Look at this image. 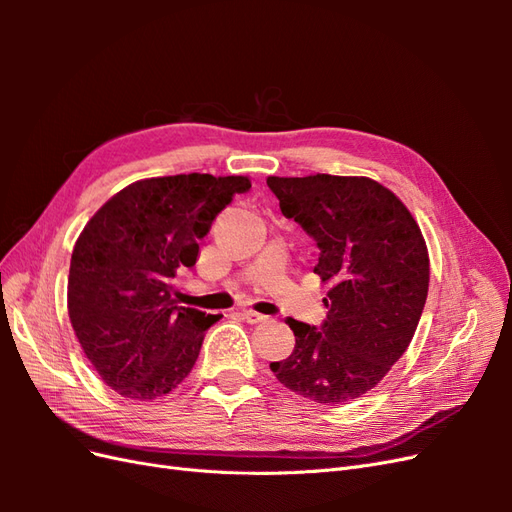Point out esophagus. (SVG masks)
Returning <instances> with one entry per match:
<instances>
[{"instance_id": "obj_1", "label": "esophagus", "mask_w": 512, "mask_h": 512, "mask_svg": "<svg viewBox=\"0 0 512 512\" xmlns=\"http://www.w3.org/2000/svg\"><path fill=\"white\" fill-rule=\"evenodd\" d=\"M241 316H243L247 322H250V324H258V322H267V320H269V316L258 314V312H254V309H243Z\"/></svg>"}]
</instances>
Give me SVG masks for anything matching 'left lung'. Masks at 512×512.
<instances>
[{
	"label": "left lung",
	"instance_id": "1",
	"mask_svg": "<svg viewBox=\"0 0 512 512\" xmlns=\"http://www.w3.org/2000/svg\"><path fill=\"white\" fill-rule=\"evenodd\" d=\"M288 220L318 245L329 282L320 327L288 318L294 350L271 371L286 389L344 404L365 395L406 352L429 288V256L406 205L367 177H269Z\"/></svg>",
	"mask_w": 512,
	"mask_h": 512
}]
</instances>
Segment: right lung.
<instances>
[{
	"label": "right lung",
	"mask_w": 512,
	"mask_h": 512,
	"mask_svg": "<svg viewBox=\"0 0 512 512\" xmlns=\"http://www.w3.org/2000/svg\"><path fill=\"white\" fill-rule=\"evenodd\" d=\"M247 177L173 175L136 181L87 222L68 277V314L100 378L121 397L149 401L190 374L222 316L177 305V277Z\"/></svg>",
	"instance_id": "right-lung-1"
}]
</instances>
